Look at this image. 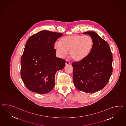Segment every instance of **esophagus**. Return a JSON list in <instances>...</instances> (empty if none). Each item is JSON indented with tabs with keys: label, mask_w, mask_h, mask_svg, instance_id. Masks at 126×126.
Segmentation results:
<instances>
[{
	"label": "esophagus",
	"mask_w": 126,
	"mask_h": 126,
	"mask_svg": "<svg viewBox=\"0 0 126 126\" xmlns=\"http://www.w3.org/2000/svg\"><path fill=\"white\" fill-rule=\"evenodd\" d=\"M65 64H66V65L70 64V62L67 59H66V61H65Z\"/></svg>",
	"instance_id": "1"
}]
</instances>
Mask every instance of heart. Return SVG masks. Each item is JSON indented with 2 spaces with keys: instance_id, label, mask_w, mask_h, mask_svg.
Returning a JSON list of instances; mask_svg holds the SVG:
<instances>
[{
  "instance_id": "obj_1",
  "label": "heart",
  "mask_w": 126,
  "mask_h": 126,
  "mask_svg": "<svg viewBox=\"0 0 126 126\" xmlns=\"http://www.w3.org/2000/svg\"><path fill=\"white\" fill-rule=\"evenodd\" d=\"M93 45V40L90 36L70 35L62 37L59 42L55 43L54 47L62 57L69 52L71 58L79 62L87 58Z\"/></svg>"
}]
</instances>
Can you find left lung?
Listing matches in <instances>:
<instances>
[{
    "mask_svg": "<svg viewBox=\"0 0 126 126\" xmlns=\"http://www.w3.org/2000/svg\"><path fill=\"white\" fill-rule=\"evenodd\" d=\"M93 40L90 54L84 60L72 63L73 81L78 90L94 93L102 90L112 73V54L108 43L96 33L87 32Z\"/></svg>",
    "mask_w": 126,
    "mask_h": 126,
    "instance_id": "left-lung-1",
    "label": "left lung"
}]
</instances>
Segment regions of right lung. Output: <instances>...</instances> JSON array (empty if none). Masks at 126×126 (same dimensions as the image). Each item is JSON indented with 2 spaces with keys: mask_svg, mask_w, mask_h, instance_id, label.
I'll return each mask as SVG.
<instances>
[{
  "mask_svg": "<svg viewBox=\"0 0 126 126\" xmlns=\"http://www.w3.org/2000/svg\"><path fill=\"white\" fill-rule=\"evenodd\" d=\"M63 35L44 30L27 40L21 59L20 75L29 90L43 94L54 87L56 73L65 66V60L56 57L54 49L56 41Z\"/></svg>",
  "mask_w": 126,
  "mask_h": 126,
  "instance_id": "right-lung-1",
  "label": "right lung"
}]
</instances>
